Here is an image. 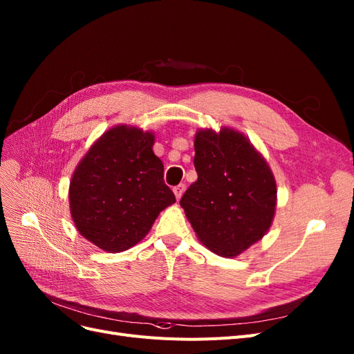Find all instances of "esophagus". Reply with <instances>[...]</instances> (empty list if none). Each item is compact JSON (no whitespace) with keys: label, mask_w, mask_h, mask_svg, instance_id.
<instances>
[{"label":"esophagus","mask_w":354,"mask_h":354,"mask_svg":"<svg viewBox=\"0 0 354 354\" xmlns=\"http://www.w3.org/2000/svg\"><path fill=\"white\" fill-rule=\"evenodd\" d=\"M185 190H186V186H185V185H178V186H176V187L173 189L177 201L181 199V196H183V193H185Z\"/></svg>","instance_id":"34e87169"}]
</instances>
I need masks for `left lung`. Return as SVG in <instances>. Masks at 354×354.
I'll return each instance as SVG.
<instances>
[{
    "instance_id": "left-lung-1",
    "label": "left lung",
    "mask_w": 354,
    "mask_h": 354,
    "mask_svg": "<svg viewBox=\"0 0 354 354\" xmlns=\"http://www.w3.org/2000/svg\"><path fill=\"white\" fill-rule=\"evenodd\" d=\"M194 152L198 180L180 205L203 246L236 258L271 228L277 208L272 169L249 138L231 127L198 130Z\"/></svg>"
}]
</instances>
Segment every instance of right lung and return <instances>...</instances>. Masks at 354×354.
<instances>
[{
    "mask_svg": "<svg viewBox=\"0 0 354 354\" xmlns=\"http://www.w3.org/2000/svg\"><path fill=\"white\" fill-rule=\"evenodd\" d=\"M153 143V131L118 124L79 161L68 187L70 214L80 236L96 248L120 253L138 245L176 202Z\"/></svg>",
    "mask_w": 354,
    "mask_h": 354,
    "instance_id": "add662e5",
    "label": "right lung"
}]
</instances>
